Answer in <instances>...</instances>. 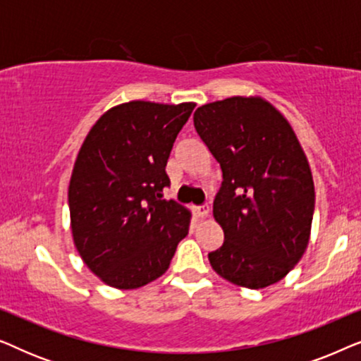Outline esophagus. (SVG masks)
<instances>
[{"label": "esophagus", "instance_id": "esophagus-1", "mask_svg": "<svg viewBox=\"0 0 361 361\" xmlns=\"http://www.w3.org/2000/svg\"><path fill=\"white\" fill-rule=\"evenodd\" d=\"M194 215L197 219H205V216L210 215V207L204 205V207H194Z\"/></svg>", "mask_w": 361, "mask_h": 361}]
</instances>
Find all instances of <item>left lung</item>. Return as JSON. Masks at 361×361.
<instances>
[{
    "label": "left lung",
    "mask_w": 361,
    "mask_h": 361,
    "mask_svg": "<svg viewBox=\"0 0 361 361\" xmlns=\"http://www.w3.org/2000/svg\"><path fill=\"white\" fill-rule=\"evenodd\" d=\"M194 126L224 172L214 219L225 240L209 253L212 268L240 288H268L307 250L315 204L307 156L283 113L258 95L202 105Z\"/></svg>",
    "instance_id": "1"
}]
</instances>
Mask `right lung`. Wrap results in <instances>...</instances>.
I'll return each instance as SVG.
<instances>
[{"instance_id": "obj_1", "label": "right lung", "mask_w": 361, "mask_h": 361, "mask_svg": "<svg viewBox=\"0 0 361 361\" xmlns=\"http://www.w3.org/2000/svg\"><path fill=\"white\" fill-rule=\"evenodd\" d=\"M194 102L133 100L98 118L68 184L73 245L98 279L137 289L161 278L189 233L190 210L162 199L166 164Z\"/></svg>"}]
</instances>
